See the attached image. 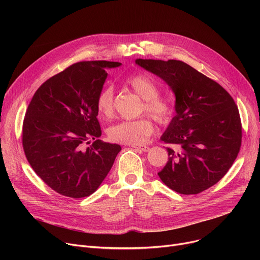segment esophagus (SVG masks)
Masks as SVG:
<instances>
[{
    "label": "esophagus",
    "mask_w": 260,
    "mask_h": 260,
    "mask_svg": "<svg viewBox=\"0 0 260 260\" xmlns=\"http://www.w3.org/2000/svg\"><path fill=\"white\" fill-rule=\"evenodd\" d=\"M132 147L138 149V151H142V152L149 151V146H147V145H133Z\"/></svg>",
    "instance_id": "34e87169"
}]
</instances>
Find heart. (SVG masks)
Instances as JSON below:
<instances>
[{
    "instance_id": "b5f03b06",
    "label": "heart",
    "mask_w": 260,
    "mask_h": 260,
    "mask_svg": "<svg viewBox=\"0 0 260 260\" xmlns=\"http://www.w3.org/2000/svg\"><path fill=\"white\" fill-rule=\"evenodd\" d=\"M127 85L144 100L143 111L152 116L159 124L166 125L172 121L175 109L167 100L159 98V88L155 82L145 75H135L126 80ZM95 105L99 114L109 119L115 113L114 89L106 86L100 90L95 100ZM154 123L152 120L143 117L137 120L121 121L108 128V137L112 141L128 144L140 145L145 143L148 136L154 132Z\"/></svg>"
}]
</instances>
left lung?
I'll list each match as a JSON object with an SVG mask.
<instances>
[{"instance_id": "8db88e82", "label": "left lung", "mask_w": 260, "mask_h": 260, "mask_svg": "<svg viewBox=\"0 0 260 260\" xmlns=\"http://www.w3.org/2000/svg\"><path fill=\"white\" fill-rule=\"evenodd\" d=\"M136 64L163 80L175 94V112L161 141L169 161L158 176L175 192L198 194L219 181L233 165L241 145L238 108L214 80L178 60H143Z\"/></svg>"}]
</instances>
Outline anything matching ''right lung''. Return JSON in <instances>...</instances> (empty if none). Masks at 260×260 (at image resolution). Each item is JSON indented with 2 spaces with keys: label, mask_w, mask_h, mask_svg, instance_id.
Returning a JSON list of instances; mask_svg holds the SVG:
<instances>
[{
  "label": "right lung",
  "mask_w": 260,
  "mask_h": 260,
  "mask_svg": "<svg viewBox=\"0 0 260 260\" xmlns=\"http://www.w3.org/2000/svg\"><path fill=\"white\" fill-rule=\"evenodd\" d=\"M119 66L109 61L76 63L44 82L27 107L26 158L40 178L61 195L83 198L94 193L121 151L119 144L99 140L95 105L106 70Z\"/></svg>",
  "instance_id": "right-lung-1"
}]
</instances>
